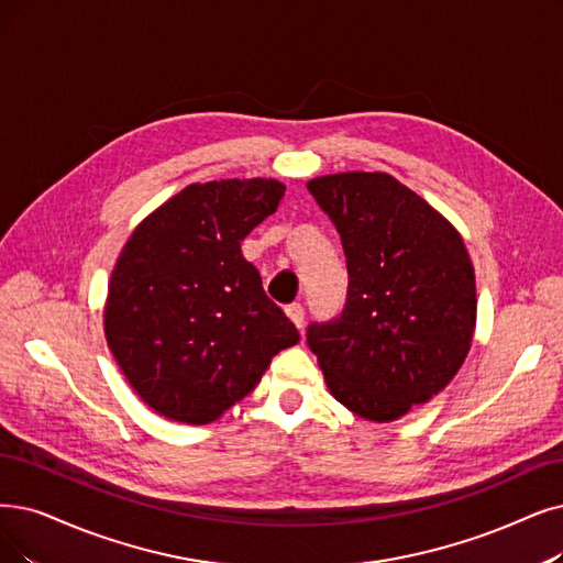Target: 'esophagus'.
Returning a JSON list of instances; mask_svg holds the SVG:
<instances>
[{
	"instance_id": "1",
	"label": "esophagus",
	"mask_w": 563,
	"mask_h": 563,
	"mask_svg": "<svg viewBox=\"0 0 563 563\" xmlns=\"http://www.w3.org/2000/svg\"><path fill=\"white\" fill-rule=\"evenodd\" d=\"M286 317L290 319V323H294L298 330H302V325H305V309H302V305L286 307Z\"/></svg>"
}]
</instances>
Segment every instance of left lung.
Returning a JSON list of instances; mask_svg holds the SVG:
<instances>
[{
    "label": "left lung",
    "instance_id": "8db88e82",
    "mask_svg": "<svg viewBox=\"0 0 563 563\" xmlns=\"http://www.w3.org/2000/svg\"><path fill=\"white\" fill-rule=\"evenodd\" d=\"M307 189L340 231L349 296L334 323L309 325L330 395L393 422L460 372L476 332V273L460 231L388 173H332Z\"/></svg>",
    "mask_w": 563,
    "mask_h": 563
}]
</instances>
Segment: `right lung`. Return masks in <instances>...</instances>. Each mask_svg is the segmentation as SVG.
<instances>
[{"label": "right lung", "instance_id": "add662e5", "mask_svg": "<svg viewBox=\"0 0 563 563\" xmlns=\"http://www.w3.org/2000/svg\"><path fill=\"white\" fill-rule=\"evenodd\" d=\"M284 191L273 177L194 183L124 242L108 282L103 334L152 411L214 422L256 388L273 355L298 344L296 325L240 252Z\"/></svg>", "mask_w": 563, "mask_h": 563}]
</instances>
